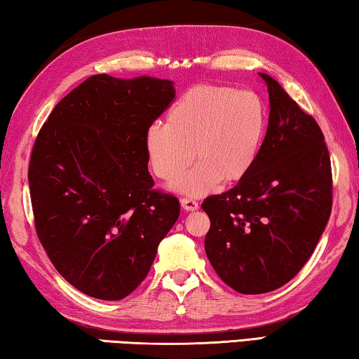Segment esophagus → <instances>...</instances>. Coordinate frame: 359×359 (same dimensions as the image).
<instances>
[{
    "mask_svg": "<svg viewBox=\"0 0 359 359\" xmlns=\"http://www.w3.org/2000/svg\"><path fill=\"white\" fill-rule=\"evenodd\" d=\"M181 207H183L186 211H194L198 208V202L194 201V198L184 197V198H181Z\"/></svg>",
    "mask_w": 359,
    "mask_h": 359,
    "instance_id": "obj_1",
    "label": "esophagus"
}]
</instances>
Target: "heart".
Returning a JSON list of instances; mask_svg holds the SVG:
<instances>
[{"mask_svg": "<svg viewBox=\"0 0 359 359\" xmlns=\"http://www.w3.org/2000/svg\"><path fill=\"white\" fill-rule=\"evenodd\" d=\"M267 130V108L255 92L221 84H198L170 109L167 124L149 126L144 148L154 173L175 181L194 157L197 165L175 189L202 196L222 180L237 183L255 167Z\"/></svg>", "mask_w": 359, "mask_h": 359, "instance_id": "heart-1", "label": "heart"}]
</instances>
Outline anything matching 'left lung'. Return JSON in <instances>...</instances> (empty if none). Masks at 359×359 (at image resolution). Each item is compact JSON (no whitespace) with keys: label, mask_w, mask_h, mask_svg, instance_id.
<instances>
[{"label":"left lung","mask_w":359,"mask_h":359,"mask_svg":"<svg viewBox=\"0 0 359 359\" xmlns=\"http://www.w3.org/2000/svg\"><path fill=\"white\" fill-rule=\"evenodd\" d=\"M261 76L270 114L255 167L202 203L210 218L205 252L219 278L242 294H264L294 278L332 210L325 135L277 81Z\"/></svg>","instance_id":"8db88e82"}]
</instances>
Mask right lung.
<instances>
[{
    "mask_svg": "<svg viewBox=\"0 0 359 359\" xmlns=\"http://www.w3.org/2000/svg\"><path fill=\"white\" fill-rule=\"evenodd\" d=\"M173 82L95 74L63 97L34 141L28 184L41 245L84 294L121 301L146 278L180 201L154 189L144 135Z\"/></svg>",
    "mask_w": 359,
    "mask_h": 359,
    "instance_id": "right-lung-1",
    "label": "right lung"
}]
</instances>
